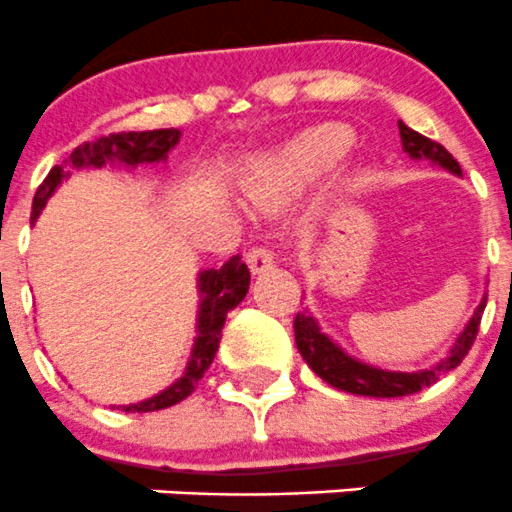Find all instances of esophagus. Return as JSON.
<instances>
[{
	"label": "esophagus",
	"mask_w": 512,
	"mask_h": 512,
	"mask_svg": "<svg viewBox=\"0 0 512 512\" xmlns=\"http://www.w3.org/2000/svg\"><path fill=\"white\" fill-rule=\"evenodd\" d=\"M247 265H250L252 275H262V272H267L275 265V252L267 250V247H252L247 252Z\"/></svg>",
	"instance_id": "34e87169"
}]
</instances>
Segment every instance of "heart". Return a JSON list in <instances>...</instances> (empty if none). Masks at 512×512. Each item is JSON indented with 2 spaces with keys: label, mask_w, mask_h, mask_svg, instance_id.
I'll return each instance as SVG.
<instances>
[{
  "label": "heart",
  "mask_w": 512,
  "mask_h": 512,
  "mask_svg": "<svg viewBox=\"0 0 512 512\" xmlns=\"http://www.w3.org/2000/svg\"><path fill=\"white\" fill-rule=\"evenodd\" d=\"M352 130L325 122L292 137L287 145L260 157L250 172V192L262 205H280L297 190L330 172L352 147Z\"/></svg>",
  "instance_id": "1"
}]
</instances>
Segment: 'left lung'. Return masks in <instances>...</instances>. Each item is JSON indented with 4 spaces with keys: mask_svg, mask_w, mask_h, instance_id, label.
<instances>
[{
    "mask_svg": "<svg viewBox=\"0 0 512 512\" xmlns=\"http://www.w3.org/2000/svg\"><path fill=\"white\" fill-rule=\"evenodd\" d=\"M400 127V142H403V152L410 160H428L433 165L443 167V170L453 172V175L463 177L460 165L453 160L448 150L438 142L428 140L420 132L410 130L405 122H398ZM485 300L488 295H483L480 305L475 307L473 317L468 320V325L463 327L455 342L450 345L448 355L440 357L435 365L425 367V370L415 372H403V370H382V367L370 365V362H362L357 357H352L350 352L342 350L330 335L320 330V322L312 317L310 310L297 312L295 317V345L300 350L302 360L312 367L315 375H320L327 385L342 390V393L352 395H367V398H403V395L420 393L423 388L433 385L438 377H443L445 372L455 370V367L463 362V357L468 355L470 345H473L475 335H478L480 317H483Z\"/></svg>",
    "mask_w": 512,
    "mask_h": 512,
    "instance_id": "left-lung-1",
    "label": "left lung"
}]
</instances>
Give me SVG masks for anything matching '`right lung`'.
I'll list each match as a JSON object with an SVG mask.
<instances>
[{
	"instance_id": "obj_1",
	"label": "right lung",
	"mask_w": 512,
	"mask_h": 512,
	"mask_svg": "<svg viewBox=\"0 0 512 512\" xmlns=\"http://www.w3.org/2000/svg\"><path fill=\"white\" fill-rule=\"evenodd\" d=\"M180 137L182 132L170 127V130L152 132H119V135L84 142L69 155V160H64V165L52 167L49 175L44 177L32 202V222H37L49 197L57 192L62 182L69 180L74 170H102L107 165H122L132 170L140 165H160V162H167V155L175 150ZM247 287H250V270L242 262V255H232L222 267H207V270L197 272V295H200L195 325L197 335L182 375L152 398L130 405H112V408H122L124 413H152V410L170 408V405L185 400L215 360L227 312L235 310L245 300Z\"/></svg>"
}]
</instances>
